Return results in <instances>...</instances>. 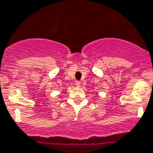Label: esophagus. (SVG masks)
I'll use <instances>...</instances> for the list:
<instances>
[{
  "label": "esophagus",
  "instance_id": "1",
  "mask_svg": "<svg viewBox=\"0 0 153 153\" xmlns=\"http://www.w3.org/2000/svg\"><path fill=\"white\" fill-rule=\"evenodd\" d=\"M81 82H80L79 81H76L75 82V85H76V86H80V85H81Z\"/></svg>",
  "mask_w": 153,
  "mask_h": 153
}]
</instances>
